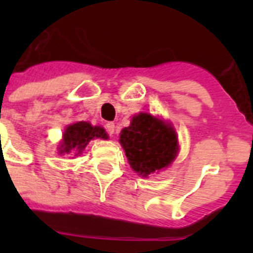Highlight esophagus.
Masks as SVG:
<instances>
[{"mask_svg":"<svg viewBox=\"0 0 253 253\" xmlns=\"http://www.w3.org/2000/svg\"><path fill=\"white\" fill-rule=\"evenodd\" d=\"M106 130H107V133L110 134H114V131H115V124H114V123H107L106 124Z\"/></svg>","mask_w":253,"mask_h":253,"instance_id":"1","label":"esophagus"}]
</instances>
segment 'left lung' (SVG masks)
Wrapping results in <instances>:
<instances>
[{
    "label": "left lung",
    "instance_id": "obj_1",
    "mask_svg": "<svg viewBox=\"0 0 253 253\" xmlns=\"http://www.w3.org/2000/svg\"><path fill=\"white\" fill-rule=\"evenodd\" d=\"M119 142L130 167L143 177L169 167L178 153L173 126L148 113L133 116L120 131Z\"/></svg>",
    "mask_w": 253,
    "mask_h": 253
}]
</instances>
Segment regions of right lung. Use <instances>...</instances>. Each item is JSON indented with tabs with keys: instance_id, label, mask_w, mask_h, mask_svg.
<instances>
[{
	"instance_id": "add662e5",
	"label": "right lung",
	"mask_w": 253,
	"mask_h": 253,
	"mask_svg": "<svg viewBox=\"0 0 253 253\" xmlns=\"http://www.w3.org/2000/svg\"><path fill=\"white\" fill-rule=\"evenodd\" d=\"M95 138L107 139V134L102 126H93L87 122H77L68 125L63 133V139L59 146V154H81L88 142Z\"/></svg>"
}]
</instances>
